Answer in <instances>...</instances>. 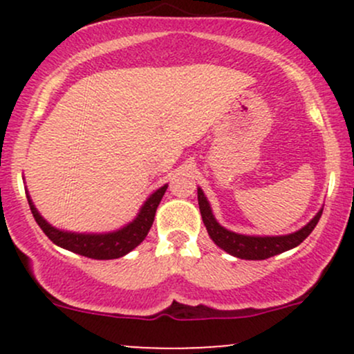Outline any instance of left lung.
Returning <instances> with one entry per match:
<instances>
[{
  "label": "left lung",
  "instance_id": "8db88e82",
  "mask_svg": "<svg viewBox=\"0 0 354 354\" xmlns=\"http://www.w3.org/2000/svg\"><path fill=\"white\" fill-rule=\"evenodd\" d=\"M198 205H200L203 223H205L214 245L225 250L226 253L241 259H266L288 250H293L310 236L311 231L318 225L321 214H323V209H319L306 226L291 234H284V236H246V234L234 233V231L223 228L219 225L216 218L213 216V211H211L209 203L201 188H198Z\"/></svg>",
  "mask_w": 354,
  "mask_h": 354
}]
</instances>
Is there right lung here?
<instances>
[{
    "instance_id": "right-lung-1",
    "label": "right lung",
    "mask_w": 354,
    "mask_h": 354,
    "mask_svg": "<svg viewBox=\"0 0 354 354\" xmlns=\"http://www.w3.org/2000/svg\"><path fill=\"white\" fill-rule=\"evenodd\" d=\"M168 185L161 186L156 189L145 205L141 206L138 216L133 219L131 223L123 226L121 230L111 231V233H71V231H63L51 226L50 223L44 219L38 209L35 208L33 201H31L30 194L28 196V203H30L31 213L43 230V233L51 239L55 245H58L64 250L73 251V253L86 256V258L93 259H116L121 256L128 254L129 251L135 250L141 241L146 238L149 228H151L154 221V214H156V208L160 205L161 198H163L165 191Z\"/></svg>"
}]
</instances>
